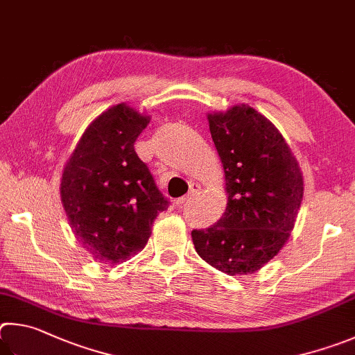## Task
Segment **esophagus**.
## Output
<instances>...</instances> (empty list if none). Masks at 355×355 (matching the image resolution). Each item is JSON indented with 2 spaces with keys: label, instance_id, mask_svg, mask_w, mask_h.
<instances>
[{
  "label": "esophagus",
  "instance_id": "34e87169",
  "mask_svg": "<svg viewBox=\"0 0 355 355\" xmlns=\"http://www.w3.org/2000/svg\"><path fill=\"white\" fill-rule=\"evenodd\" d=\"M200 189H201V187H200V185H198V184H191L189 193L185 195V196H182V198H179V200L176 201V206H178V207H182L185 202H189V201L191 200V198H193L195 195H198V191H200Z\"/></svg>",
  "mask_w": 355,
  "mask_h": 355
}]
</instances>
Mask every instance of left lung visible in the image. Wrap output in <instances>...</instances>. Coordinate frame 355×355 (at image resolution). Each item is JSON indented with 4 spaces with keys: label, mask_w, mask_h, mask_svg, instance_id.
Returning a JSON list of instances; mask_svg holds the SVG:
<instances>
[{
    "label": "left lung",
    "mask_w": 355,
    "mask_h": 355,
    "mask_svg": "<svg viewBox=\"0 0 355 355\" xmlns=\"http://www.w3.org/2000/svg\"><path fill=\"white\" fill-rule=\"evenodd\" d=\"M225 168L227 206L207 229L191 231L196 252L229 276L252 275L282 250L300 212L304 179L268 118L241 104L207 115Z\"/></svg>",
    "instance_id": "8db88e82"
}]
</instances>
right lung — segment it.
<instances>
[{
	"label": "right lung",
	"mask_w": 355,
	"mask_h": 355,
	"mask_svg": "<svg viewBox=\"0 0 355 355\" xmlns=\"http://www.w3.org/2000/svg\"><path fill=\"white\" fill-rule=\"evenodd\" d=\"M151 118L116 104L90 123L64 166L60 200L80 246L99 263L139 254L168 200L134 143Z\"/></svg>",
	"instance_id": "add662e5"
}]
</instances>
